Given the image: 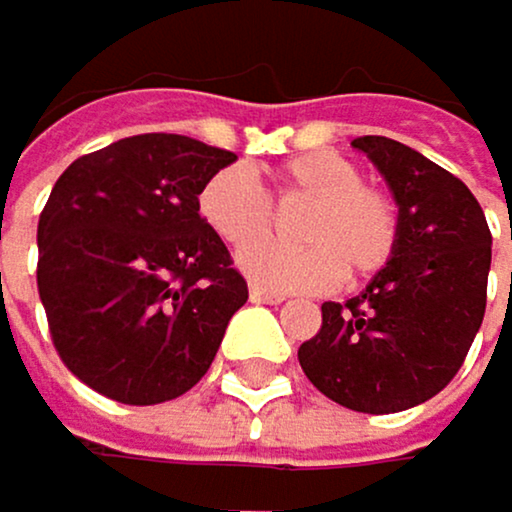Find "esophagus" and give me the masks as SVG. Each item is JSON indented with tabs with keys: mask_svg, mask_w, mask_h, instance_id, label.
I'll return each instance as SVG.
<instances>
[{
	"mask_svg": "<svg viewBox=\"0 0 512 512\" xmlns=\"http://www.w3.org/2000/svg\"><path fill=\"white\" fill-rule=\"evenodd\" d=\"M248 298H251L254 304H282V301H285L279 291H267V288H261V285H251V288H248Z\"/></svg>",
	"mask_w": 512,
	"mask_h": 512,
	"instance_id": "obj_1",
	"label": "esophagus"
}]
</instances>
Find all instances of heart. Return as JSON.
I'll use <instances>...</instances> for the list:
<instances>
[{
    "label": "heart",
    "instance_id": "b5f03b06",
    "mask_svg": "<svg viewBox=\"0 0 512 512\" xmlns=\"http://www.w3.org/2000/svg\"><path fill=\"white\" fill-rule=\"evenodd\" d=\"M273 201L287 213L304 207L292 222L298 246L251 241L266 238L275 212L258 181L239 165L214 171L199 190V214L227 245L244 248L239 270L270 291H325L341 279H368L384 270L396 251L399 218L390 196L362 184L353 159L313 150L285 162L276 174Z\"/></svg>",
    "mask_w": 512,
    "mask_h": 512
}]
</instances>
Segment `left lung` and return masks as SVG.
Masks as SVG:
<instances>
[{
	"mask_svg": "<svg viewBox=\"0 0 512 512\" xmlns=\"http://www.w3.org/2000/svg\"><path fill=\"white\" fill-rule=\"evenodd\" d=\"M399 205L396 251L356 298L322 304L298 350L310 384L365 415L415 408L458 375L485 316L491 233L464 181L390 137L353 141Z\"/></svg>",
	"mask_w": 512,
	"mask_h": 512,
	"instance_id": "obj_1",
	"label": "left lung"
}]
</instances>
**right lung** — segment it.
<instances>
[{
    "label": "right lung",
    "mask_w": 512,
    "mask_h": 512,
    "mask_svg": "<svg viewBox=\"0 0 512 512\" xmlns=\"http://www.w3.org/2000/svg\"><path fill=\"white\" fill-rule=\"evenodd\" d=\"M236 162L184 134L79 156L39 214V298L54 350L107 399L156 405L202 381L248 301L199 190Z\"/></svg>",
    "instance_id": "right-lung-1"
}]
</instances>
